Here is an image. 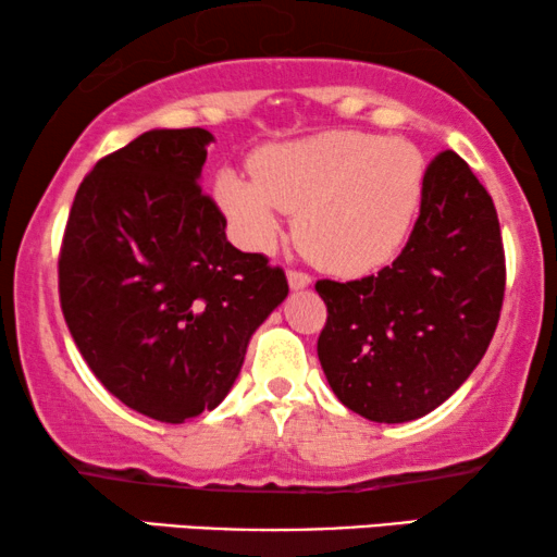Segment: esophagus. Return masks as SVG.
<instances>
[{"label":"esophagus","mask_w":557,"mask_h":557,"mask_svg":"<svg viewBox=\"0 0 557 557\" xmlns=\"http://www.w3.org/2000/svg\"><path fill=\"white\" fill-rule=\"evenodd\" d=\"M286 276H288V286H292L294 292H299V288H307L311 284V276H309V273H304V271H288Z\"/></svg>","instance_id":"obj_1"}]
</instances>
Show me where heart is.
<instances>
[{"instance_id": "obj_1", "label": "heart", "mask_w": 557, "mask_h": 557, "mask_svg": "<svg viewBox=\"0 0 557 557\" xmlns=\"http://www.w3.org/2000/svg\"><path fill=\"white\" fill-rule=\"evenodd\" d=\"M256 177L223 170L215 197L235 238L271 250L296 215V243L326 271L368 273L406 240L423 195L425 164L406 139L330 132L261 151Z\"/></svg>"}]
</instances>
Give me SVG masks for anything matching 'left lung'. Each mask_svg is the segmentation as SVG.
<instances>
[{"instance_id": "obj_1", "label": "left lung", "mask_w": 557, "mask_h": 557, "mask_svg": "<svg viewBox=\"0 0 557 557\" xmlns=\"http://www.w3.org/2000/svg\"><path fill=\"white\" fill-rule=\"evenodd\" d=\"M497 210L456 151L425 166L421 215L393 265L317 281L326 383L375 423L416 421L459 391L497 330L505 299Z\"/></svg>"}]
</instances>
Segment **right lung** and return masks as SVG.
Returning a JSON list of instances; mask_svg holds the SVG:
<instances>
[{
  "label": "right lung",
  "mask_w": 557,
  "mask_h": 557,
  "mask_svg": "<svg viewBox=\"0 0 557 557\" xmlns=\"http://www.w3.org/2000/svg\"><path fill=\"white\" fill-rule=\"evenodd\" d=\"M212 134L154 128L81 182L58 258L60 307L83 360L136 413L185 423L231 393L286 273L225 238L202 193Z\"/></svg>",
  "instance_id": "add662e5"
}]
</instances>
